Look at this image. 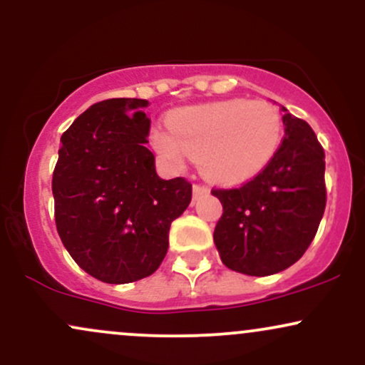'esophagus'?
Segmentation results:
<instances>
[{"label":"esophagus","mask_w":365,"mask_h":365,"mask_svg":"<svg viewBox=\"0 0 365 365\" xmlns=\"http://www.w3.org/2000/svg\"><path fill=\"white\" fill-rule=\"evenodd\" d=\"M192 190H194V199H199L200 195L209 194V188L204 187V185H194V188H192Z\"/></svg>","instance_id":"esophagus-1"}]
</instances>
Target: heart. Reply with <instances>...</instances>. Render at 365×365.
I'll list each match as a JSON object with an SVG mask.
<instances>
[{
  "label": "heart",
  "mask_w": 365,
  "mask_h": 365,
  "mask_svg": "<svg viewBox=\"0 0 365 365\" xmlns=\"http://www.w3.org/2000/svg\"><path fill=\"white\" fill-rule=\"evenodd\" d=\"M166 128L150 133L153 148L173 168L187 154L216 183L254 178L273 161L283 139V120L273 104L228 99L185 106L166 116Z\"/></svg>",
  "instance_id": "1"
}]
</instances>
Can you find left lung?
Listing matches in <instances>:
<instances>
[{
  "label": "left lung",
  "instance_id": "left-lung-1",
  "mask_svg": "<svg viewBox=\"0 0 365 365\" xmlns=\"http://www.w3.org/2000/svg\"><path fill=\"white\" fill-rule=\"evenodd\" d=\"M282 111L284 137L273 161L244 187L212 190L223 204L215 245L242 274L269 276L295 264L324 215V150L304 120Z\"/></svg>",
  "mask_w": 365,
  "mask_h": 365
}]
</instances>
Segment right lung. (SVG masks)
<instances>
[{
  "instance_id": "right-lung-1",
  "label": "right lung",
  "mask_w": 365,
  "mask_h": 365,
  "mask_svg": "<svg viewBox=\"0 0 365 365\" xmlns=\"http://www.w3.org/2000/svg\"><path fill=\"white\" fill-rule=\"evenodd\" d=\"M149 101L92 104L61 135L53 173L54 220L72 259L104 283L150 276L168 252L170 226L188 207L185 178L163 180L148 144Z\"/></svg>"
}]
</instances>
